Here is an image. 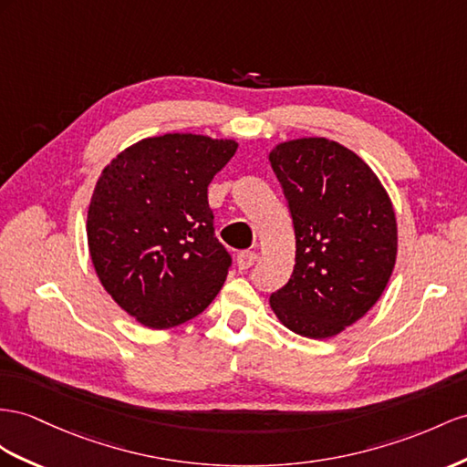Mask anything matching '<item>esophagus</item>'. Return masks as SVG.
Masks as SVG:
<instances>
[{
    "mask_svg": "<svg viewBox=\"0 0 467 467\" xmlns=\"http://www.w3.org/2000/svg\"><path fill=\"white\" fill-rule=\"evenodd\" d=\"M256 260H258V254L254 250H243V253L236 254V266L238 270H248L256 265Z\"/></svg>",
    "mask_w": 467,
    "mask_h": 467,
    "instance_id": "obj_1",
    "label": "esophagus"
}]
</instances>
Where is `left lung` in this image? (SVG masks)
<instances>
[{
  "mask_svg": "<svg viewBox=\"0 0 467 467\" xmlns=\"http://www.w3.org/2000/svg\"><path fill=\"white\" fill-rule=\"evenodd\" d=\"M270 163L296 233L292 278L270 306L304 337L337 336L387 288L397 260L390 199L358 155L326 138L280 143Z\"/></svg>",
  "mask_w": 467,
  "mask_h": 467,
  "instance_id": "left-lung-1",
  "label": "left lung"
}]
</instances>
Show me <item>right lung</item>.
<instances>
[{
	"mask_svg": "<svg viewBox=\"0 0 467 467\" xmlns=\"http://www.w3.org/2000/svg\"><path fill=\"white\" fill-rule=\"evenodd\" d=\"M233 140L165 134L141 140L102 171L87 234L114 302L151 329L193 319L223 288L233 258L214 234L207 189Z\"/></svg>",
	"mask_w": 467,
	"mask_h": 467,
	"instance_id": "add662e5",
	"label": "right lung"
}]
</instances>
